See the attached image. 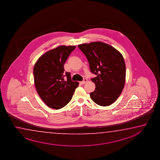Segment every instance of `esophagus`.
<instances>
[{
    "mask_svg": "<svg viewBox=\"0 0 160 160\" xmlns=\"http://www.w3.org/2000/svg\"><path fill=\"white\" fill-rule=\"evenodd\" d=\"M87 82V79H83V81H82V82H81V84H85V83H86V82Z\"/></svg>",
    "mask_w": 160,
    "mask_h": 160,
    "instance_id": "esophagus-1",
    "label": "esophagus"
}]
</instances>
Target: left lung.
<instances>
[{"label":"left lung","mask_w":160,"mask_h":160,"mask_svg":"<svg viewBox=\"0 0 160 160\" xmlns=\"http://www.w3.org/2000/svg\"><path fill=\"white\" fill-rule=\"evenodd\" d=\"M86 56L91 72L96 77L91 79L95 90L91 99L96 104L106 107L116 101L125 86L126 65L121 52L102 42L79 44Z\"/></svg>","instance_id":"obj_1"}]
</instances>
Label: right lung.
<instances>
[{"instance_id":"1","label":"right lung","mask_w":160,"mask_h":160,"mask_svg":"<svg viewBox=\"0 0 160 160\" xmlns=\"http://www.w3.org/2000/svg\"><path fill=\"white\" fill-rule=\"evenodd\" d=\"M75 46H60L41 56L34 67L35 88L48 107L59 109L72 98L78 82L72 81L70 74L64 72V65ZM66 76L67 79L64 80Z\"/></svg>"}]
</instances>
